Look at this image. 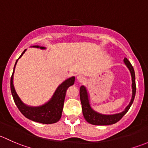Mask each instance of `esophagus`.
<instances>
[{
    "label": "esophagus",
    "mask_w": 148,
    "mask_h": 148,
    "mask_svg": "<svg viewBox=\"0 0 148 148\" xmlns=\"http://www.w3.org/2000/svg\"><path fill=\"white\" fill-rule=\"evenodd\" d=\"M77 80H78V82H79L83 83L86 81V78L82 75H79L78 77H77Z\"/></svg>",
    "instance_id": "obj_1"
}]
</instances>
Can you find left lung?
<instances>
[{
    "label": "left lung",
    "instance_id": "1",
    "mask_svg": "<svg viewBox=\"0 0 148 148\" xmlns=\"http://www.w3.org/2000/svg\"><path fill=\"white\" fill-rule=\"evenodd\" d=\"M125 64L128 67L131 73L132 76V97L131 102H130L129 105L125 108L122 112L119 113V114H112V115H104V114H99L94 111L91 108L89 103V99H88L87 92H86V88L84 86H82L79 89V95H80V100L82 103V112L84 119L87 121L89 123L95 125H112V124L116 123L118 121H120L124 115L127 112L129 109L130 108L132 102H133L134 99L135 97V92H136V84H135V71H134L133 66L131 64L130 62H129L127 58L124 59Z\"/></svg>",
    "mask_w": 148,
    "mask_h": 148
}]
</instances>
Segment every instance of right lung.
<instances>
[{
  "mask_svg": "<svg viewBox=\"0 0 148 148\" xmlns=\"http://www.w3.org/2000/svg\"><path fill=\"white\" fill-rule=\"evenodd\" d=\"M34 47L38 48L39 46H34ZM40 48L42 49H45V48L42 47V46H41ZM25 51H26V49L23 51V52L21 53L20 57L23 54ZM17 61L18 60H16V64H15L13 74H12L11 77H10V90H11L12 96H13L15 104H16L18 110H20L21 112L26 118L34 121V122L43 124H53L58 122V121L60 120L61 117H62L64 102L65 99L66 91L67 88L69 86L74 84V81H75V77H71V78L65 80L62 84H61L58 86L57 89H56V92H55L53 96L52 97L51 99L49 102L44 104V105L38 107H28V106H26V104H24L21 102L20 98L18 97V95L16 94L14 86H13V73H14L15 66H16V63H17Z\"/></svg>",
  "mask_w": 148,
  "mask_h": 148,
  "instance_id": "add662e5",
  "label": "right lung"
}]
</instances>
